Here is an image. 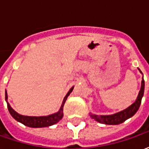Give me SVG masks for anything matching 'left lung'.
Returning <instances> with one entry per match:
<instances>
[{"mask_svg":"<svg viewBox=\"0 0 149 149\" xmlns=\"http://www.w3.org/2000/svg\"><path fill=\"white\" fill-rule=\"evenodd\" d=\"M139 71L141 74L143 75L142 72L140 70V68H138ZM144 76L142 77V81H141V87L140 89V92L138 93V96L136 99L135 100L133 104H132L130 106H128L127 109L122 110L120 112H116L114 114L111 115H97V114H93L89 113V115L93 119H94L96 121L99 122L100 124H104V125H116L121 124L123 122H125L126 120H128L132 116L136 114V112H137L140 105L141 104V100L142 97L144 96Z\"/></svg>","mask_w":149,"mask_h":149,"instance_id":"8db88e82","label":"left lung"}]
</instances>
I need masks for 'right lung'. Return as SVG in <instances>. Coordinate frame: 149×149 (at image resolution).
I'll return each mask as SVG.
<instances>
[{
    "mask_svg": "<svg viewBox=\"0 0 149 149\" xmlns=\"http://www.w3.org/2000/svg\"><path fill=\"white\" fill-rule=\"evenodd\" d=\"M74 86L69 89L68 93L66 94V96L64 98V100L62 101V104L58 112H55L53 114H50L48 116H24L19 114L18 112L15 111L8 102V94L7 91H5V100L7 102V106L9 113L17 121L20 122L21 124H23L25 126L30 127V128H44V127H49L51 125H53L58 123L63 117L64 113H63V108L65 104V101L67 100L68 97L70 95L72 91L73 90Z\"/></svg>",
    "mask_w": 149,
    "mask_h": 149,
    "instance_id": "right-lung-1",
    "label": "right lung"
}]
</instances>
